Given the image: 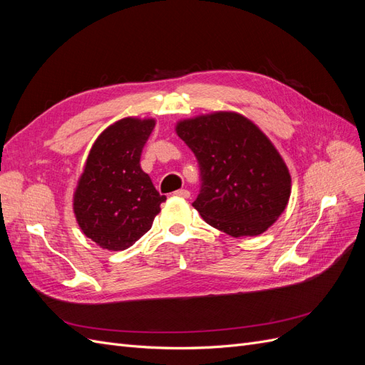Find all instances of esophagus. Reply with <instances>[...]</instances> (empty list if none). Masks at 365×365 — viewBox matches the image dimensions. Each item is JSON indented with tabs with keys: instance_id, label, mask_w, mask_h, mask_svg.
<instances>
[{
	"instance_id": "obj_1",
	"label": "esophagus",
	"mask_w": 365,
	"mask_h": 365,
	"mask_svg": "<svg viewBox=\"0 0 365 365\" xmlns=\"http://www.w3.org/2000/svg\"><path fill=\"white\" fill-rule=\"evenodd\" d=\"M175 195H176V196H180V197H184V200H187V197H190V192H189V190H185V189L176 190V192H175Z\"/></svg>"
}]
</instances>
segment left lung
I'll use <instances>...</instances> for the list:
<instances>
[{
    "label": "left lung",
    "mask_w": 365,
    "mask_h": 365,
    "mask_svg": "<svg viewBox=\"0 0 365 365\" xmlns=\"http://www.w3.org/2000/svg\"><path fill=\"white\" fill-rule=\"evenodd\" d=\"M175 130L200 163L202 185L193 207L208 225L233 237L259 236L280 217L291 173L254 121L215 111L176 121Z\"/></svg>",
    "instance_id": "obj_1"
}]
</instances>
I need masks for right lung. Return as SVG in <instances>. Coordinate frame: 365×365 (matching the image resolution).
Returning a JSON list of instances; mask_svg holds the SVG:
<instances>
[{"instance_id":"1","label":"right lung","mask_w":365,"mask_h":365,"mask_svg":"<svg viewBox=\"0 0 365 365\" xmlns=\"http://www.w3.org/2000/svg\"><path fill=\"white\" fill-rule=\"evenodd\" d=\"M157 120L125 117L94 141L73 193V212L82 233L108 251L132 247L161 212V196L140 158Z\"/></svg>"}]
</instances>
